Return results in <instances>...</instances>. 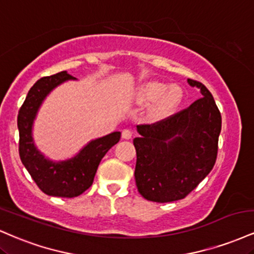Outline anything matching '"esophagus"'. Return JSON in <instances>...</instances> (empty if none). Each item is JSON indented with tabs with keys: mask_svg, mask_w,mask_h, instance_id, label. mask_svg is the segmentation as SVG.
I'll return each mask as SVG.
<instances>
[{
	"mask_svg": "<svg viewBox=\"0 0 254 254\" xmlns=\"http://www.w3.org/2000/svg\"><path fill=\"white\" fill-rule=\"evenodd\" d=\"M122 137H123L124 139H130L131 137H132V132H131V130L129 129H124L122 131Z\"/></svg>",
	"mask_w": 254,
	"mask_h": 254,
	"instance_id": "obj_1",
	"label": "esophagus"
}]
</instances>
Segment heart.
Segmentation results:
<instances>
[{
  "mask_svg": "<svg viewBox=\"0 0 254 254\" xmlns=\"http://www.w3.org/2000/svg\"><path fill=\"white\" fill-rule=\"evenodd\" d=\"M139 98L144 103H155L151 110L152 117L163 118L175 110L183 99V91L179 85H170L158 81L145 84L140 88Z\"/></svg>",
  "mask_w": 254,
  "mask_h": 254,
  "instance_id": "heart-1",
  "label": "heart"
}]
</instances>
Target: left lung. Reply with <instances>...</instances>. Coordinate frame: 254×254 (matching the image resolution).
<instances>
[{
    "label": "left lung",
    "mask_w": 254,
    "mask_h": 254,
    "mask_svg": "<svg viewBox=\"0 0 254 254\" xmlns=\"http://www.w3.org/2000/svg\"><path fill=\"white\" fill-rule=\"evenodd\" d=\"M188 82L200 88L202 97L169 117L137 125L140 136L133 139L136 186L149 201L185 198L215 164L221 114L202 82Z\"/></svg>",
    "instance_id": "left-lung-1"
}]
</instances>
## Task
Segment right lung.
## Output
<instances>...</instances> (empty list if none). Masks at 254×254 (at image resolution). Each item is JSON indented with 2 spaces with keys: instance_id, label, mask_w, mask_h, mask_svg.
<instances>
[{
  "instance_id": "obj_1",
  "label": "right lung",
  "mask_w": 254,
  "mask_h": 254,
  "mask_svg": "<svg viewBox=\"0 0 254 254\" xmlns=\"http://www.w3.org/2000/svg\"><path fill=\"white\" fill-rule=\"evenodd\" d=\"M73 79L66 71L39 79L33 85L17 115L19 154L23 166L36 186L51 196L75 197L92 186L102 158L121 139V132H112L92 140L75 157L53 163L36 150L32 138V125L40 104L58 85Z\"/></svg>"
}]
</instances>
